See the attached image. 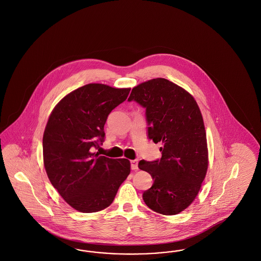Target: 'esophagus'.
Wrapping results in <instances>:
<instances>
[{
	"mask_svg": "<svg viewBox=\"0 0 261 261\" xmlns=\"http://www.w3.org/2000/svg\"><path fill=\"white\" fill-rule=\"evenodd\" d=\"M130 168H132V170H138V161L137 160H132L130 161Z\"/></svg>",
	"mask_w": 261,
	"mask_h": 261,
	"instance_id": "1",
	"label": "esophagus"
}]
</instances>
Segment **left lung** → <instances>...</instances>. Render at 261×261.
Here are the masks:
<instances>
[{"instance_id": "1", "label": "left lung", "mask_w": 261, "mask_h": 261, "mask_svg": "<svg viewBox=\"0 0 261 261\" xmlns=\"http://www.w3.org/2000/svg\"><path fill=\"white\" fill-rule=\"evenodd\" d=\"M127 100L145 108L148 138L163 144L161 159L138 164L154 180L143 201L158 214L177 215L198 195L208 165L199 106L189 92L163 78L135 87Z\"/></svg>"}]
</instances>
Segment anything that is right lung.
<instances>
[{
	"instance_id": "right-lung-1",
	"label": "right lung",
	"mask_w": 261,
	"mask_h": 261,
	"mask_svg": "<svg viewBox=\"0 0 261 261\" xmlns=\"http://www.w3.org/2000/svg\"><path fill=\"white\" fill-rule=\"evenodd\" d=\"M129 91L89 84L62 98L48 118L43 137L46 174L65 202L81 213L109 206L130 172L128 160L91 151L104 141L108 115Z\"/></svg>"
}]
</instances>
